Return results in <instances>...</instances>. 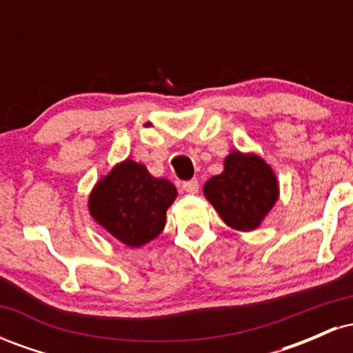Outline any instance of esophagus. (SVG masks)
<instances>
[{
	"label": "esophagus",
	"mask_w": 353,
	"mask_h": 353,
	"mask_svg": "<svg viewBox=\"0 0 353 353\" xmlns=\"http://www.w3.org/2000/svg\"><path fill=\"white\" fill-rule=\"evenodd\" d=\"M182 189H184L185 192H189V194H197V192H199V181L190 179V181L182 182Z\"/></svg>",
	"instance_id": "34e87169"
}]
</instances>
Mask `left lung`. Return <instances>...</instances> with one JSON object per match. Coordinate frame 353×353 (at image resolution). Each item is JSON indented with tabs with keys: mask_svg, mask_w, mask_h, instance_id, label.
<instances>
[{
	"mask_svg": "<svg viewBox=\"0 0 353 353\" xmlns=\"http://www.w3.org/2000/svg\"><path fill=\"white\" fill-rule=\"evenodd\" d=\"M204 196L229 228L249 232L277 202V177L262 157L232 151L224 171L204 184Z\"/></svg>",
	"mask_w": 353,
	"mask_h": 353,
	"instance_id": "1",
	"label": "left lung"
}]
</instances>
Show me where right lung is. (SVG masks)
I'll list each match as a JSON object with an SVG mask.
<instances>
[{
    "mask_svg": "<svg viewBox=\"0 0 353 353\" xmlns=\"http://www.w3.org/2000/svg\"><path fill=\"white\" fill-rule=\"evenodd\" d=\"M177 197L168 179H156L145 165L125 159L104 176L89 196V212L129 247H141L163 232L165 212Z\"/></svg>",
    "mask_w": 353,
    "mask_h": 353,
    "instance_id": "right-lung-1",
    "label": "right lung"
}]
</instances>
